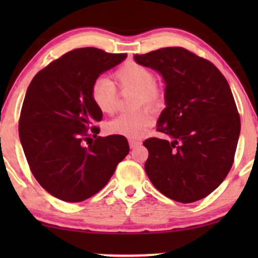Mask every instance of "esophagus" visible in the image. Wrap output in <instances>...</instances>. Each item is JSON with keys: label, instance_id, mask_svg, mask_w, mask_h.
<instances>
[{"label": "esophagus", "instance_id": "1", "mask_svg": "<svg viewBox=\"0 0 258 258\" xmlns=\"http://www.w3.org/2000/svg\"><path fill=\"white\" fill-rule=\"evenodd\" d=\"M141 141H136V140H129V147L132 148V149H134V148H136V147H139V146H141Z\"/></svg>", "mask_w": 258, "mask_h": 258}]
</instances>
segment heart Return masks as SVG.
I'll list each match as a JSON object with an SVG mask.
<instances>
[{
  "mask_svg": "<svg viewBox=\"0 0 258 258\" xmlns=\"http://www.w3.org/2000/svg\"><path fill=\"white\" fill-rule=\"evenodd\" d=\"M114 80L119 90L135 93V108L143 104L150 108H158L164 103V83L155 79L154 73L146 66L135 62L125 63L114 73ZM90 97L102 114H112L115 111L117 91L114 83L105 77L94 81L90 88ZM151 123L153 115L147 108H143L133 114H123L111 119L105 125V130L110 135L139 139Z\"/></svg>",
  "mask_w": 258,
  "mask_h": 258,
  "instance_id": "obj_1",
  "label": "heart"
}]
</instances>
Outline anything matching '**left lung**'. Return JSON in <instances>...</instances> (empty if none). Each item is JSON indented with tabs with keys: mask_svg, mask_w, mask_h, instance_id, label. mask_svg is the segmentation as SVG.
Returning <instances> with one entry per match:
<instances>
[{
	"mask_svg": "<svg viewBox=\"0 0 258 258\" xmlns=\"http://www.w3.org/2000/svg\"><path fill=\"white\" fill-rule=\"evenodd\" d=\"M135 61L156 70L165 82V104L157 132L169 139L143 142L144 164L158 191L192 203L214 191L230 171L241 119L228 81L208 59L181 47H169Z\"/></svg>",
	"mask_w": 258,
	"mask_h": 258,
	"instance_id": "1",
	"label": "left lung"
}]
</instances>
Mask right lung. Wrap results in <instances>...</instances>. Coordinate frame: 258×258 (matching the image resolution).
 I'll use <instances>...</instances> for the list:
<instances>
[{
  "label": "right lung",
  "instance_id": "obj_1",
  "mask_svg": "<svg viewBox=\"0 0 258 258\" xmlns=\"http://www.w3.org/2000/svg\"><path fill=\"white\" fill-rule=\"evenodd\" d=\"M125 57L97 48L74 49L40 70L28 87L21 144L35 178L56 199L82 202L94 196L129 153L125 137L97 136L93 123L102 112L90 97L94 81Z\"/></svg>",
  "mask_w": 258,
  "mask_h": 258
}]
</instances>
